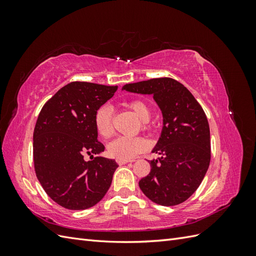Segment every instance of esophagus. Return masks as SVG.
Here are the masks:
<instances>
[{
  "instance_id": "obj_1",
  "label": "esophagus",
  "mask_w": 256,
  "mask_h": 256,
  "mask_svg": "<svg viewBox=\"0 0 256 256\" xmlns=\"http://www.w3.org/2000/svg\"><path fill=\"white\" fill-rule=\"evenodd\" d=\"M129 162H134V160H124V159H118V164L120 166H122V164H129Z\"/></svg>"
}]
</instances>
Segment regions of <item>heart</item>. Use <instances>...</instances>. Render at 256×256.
Returning a JSON list of instances; mask_svg holds the SVG:
<instances>
[{
  "label": "heart",
  "mask_w": 256,
  "mask_h": 256,
  "mask_svg": "<svg viewBox=\"0 0 256 256\" xmlns=\"http://www.w3.org/2000/svg\"><path fill=\"white\" fill-rule=\"evenodd\" d=\"M129 108L134 112L138 118L143 122L150 120V108L142 100H134L129 104ZM113 109L109 104H104L99 108L94 116V125L97 134L104 138H110L113 134L112 126ZM146 148V143L141 138H126L120 136L108 145V152L112 157L124 160H130L141 154Z\"/></svg>",
  "instance_id": "b5f03b06"
}]
</instances>
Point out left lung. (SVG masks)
<instances>
[{"instance_id":"left-lung-1","label":"left lung","mask_w":256,"mask_h":256,"mask_svg":"<svg viewBox=\"0 0 256 256\" xmlns=\"http://www.w3.org/2000/svg\"><path fill=\"white\" fill-rule=\"evenodd\" d=\"M122 90L152 95L162 113V130L150 162V172L138 182L144 194L162 206L188 200L204 180L210 162V131L202 106L182 83L171 78L124 85Z\"/></svg>"}]
</instances>
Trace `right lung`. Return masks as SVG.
Returning <instances> with one entry per match:
<instances>
[{
	"label": "right lung",
	"instance_id": "obj_1",
	"mask_svg": "<svg viewBox=\"0 0 256 256\" xmlns=\"http://www.w3.org/2000/svg\"><path fill=\"white\" fill-rule=\"evenodd\" d=\"M118 86L72 82L48 100L33 134L36 176L58 205L83 210L96 205L109 190L118 168L114 159L95 157L104 150L98 142L94 116ZM85 154L93 159L84 160Z\"/></svg>",
	"mask_w": 256,
	"mask_h": 256
}]
</instances>
